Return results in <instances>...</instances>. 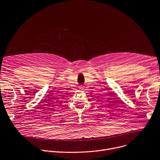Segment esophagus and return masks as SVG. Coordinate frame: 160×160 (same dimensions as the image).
I'll use <instances>...</instances> for the list:
<instances>
[{
	"label": "esophagus",
	"instance_id": "esophagus-1",
	"mask_svg": "<svg viewBox=\"0 0 160 160\" xmlns=\"http://www.w3.org/2000/svg\"><path fill=\"white\" fill-rule=\"evenodd\" d=\"M79 89H80V90L83 91V90H84V88H83V87H80V88H79Z\"/></svg>",
	"mask_w": 160,
	"mask_h": 160
}]
</instances>
